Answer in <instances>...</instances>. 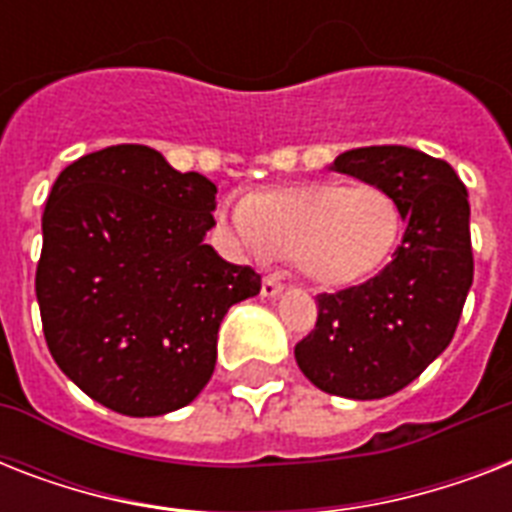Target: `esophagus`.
Wrapping results in <instances>:
<instances>
[{
  "instance_id": "1",
  "label": "esophagus",
  "mask_w": 512,
  "mask_h": 512,
  "mask_svg": "<svg viewBox=\"0 0 512 512\" xmlns=\"http://www.w3.org/2000/svg\"><path fill=\"white\" fill-rule=\"evenodd\" d=\"M284 292V284L279 279H263V297H279Z\"/></svg>"
}]
</instances>
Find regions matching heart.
<instances>
[{
    "instance_id": "heart-1",
    "label": "heart",
    "mask_w": 512,
    "mask_h": 512,
    "mask_svg": "<svg viewBox=\"0 0 512 512\" xmlns=\"http://www.w3.org/2000/svg\"><path fill=\"white\" fill-rule=\"evenodd\" d=\"M217 220L233 249L257 263L289 257L321 289L356 287L396 249L401 207L382 185L335 180L276 185L225 201Z\"/></svg>"
}]
</instances>
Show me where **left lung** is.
<instances>
[{
    "label": "left lung",
    "instance_id": "1",
    "mask_svg": "<svg viewBox=\"0 0 512 512\" xmlns=\"http://www.w3.org/2000/svg\"><path fill=\"white\" fill-rule=\"evenodd\" d=\"M332 170L393 193L406 231L374 279L319 295L295 358L324 393L372 401L417 380L452 342L473 284L468 191L444 159L406 146L353 148Z\"/></svg>",
    "mask_w": 512,
    "mask_h": 512
}]
</instances>
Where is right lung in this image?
<instances>
[{
    "label": "right lung",
    "instance_id": "obj_1",
    "mask_svg": "<svg viewBox=\"0 0 512 512\" xmlns=\"http://www.w3.org/2000/svg\"><path fill=\"white\" fill-rule=\"evenodd\" d=\"M215 183L148 146H108L68 164L42 215L36 300L68 380L127 417L191 404L215 372L228 308L260 276L204 244Z\"/></svg>",
    "mask_w": 512,
    "mask_h": 512
}]
</instances>
